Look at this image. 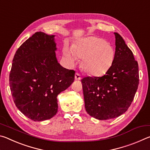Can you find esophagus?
<instances>
[{
  "label": "esophagus",
  "mask_w": 150,
  "mask_h": 150,
  "mask_svg": "<svg viewBox=\"0 0 150 150\" xmlns=\"http://www.w3.org/2000/svg\"><path fill=\"white\" fill-rule=\"evenodd\" d=\"M75 79L76 80H81V75L79 74L78 73H76L75 75Z\"/></svg>",
  "instance_id": "esophagus-1"
}]
</instances>
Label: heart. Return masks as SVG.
<instances>
[{
	"label": "heart",
	"instance_id": "heart-1",
	"mask_svg": "<svg viewBox=\"0 0 150 150\" xmlns=\"http://www.w3.org/2000/svg\"><path fill=\"white\" fill-rule=\"evenodd\" d=\"M65 55L72 65L76 63L77 57L83 59V67L85 71L99 76L111 67L115 59V50L106 40L92 36L82 39L73 48L67 47Z\"/></svg>",
	"mask_w": 150,
	"mask_h": 150
}]
</instances>
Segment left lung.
Here are the masks:
<instances>
[{"label": "left lung", "mask_w": 150, "mask_h": 150, "mask_svg": "<svg viewBox=\"0 0 150 150\" xmlns=\"http://www.w3.org/2000/svg\"><path fill=\"white\" fill-rule=\"evenodd\" d=\"M115 35V59L102 77H87L83 83L85 107L100 120L118 117L130 107L139 84L138 64L121 35Z\"/></svg>", "instance_id": "1"}]
</instances>
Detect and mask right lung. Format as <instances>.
Masks as SVG:
<instances>
[{"mask_svg": "<svg viewBox=\"0 0 150 150\" xmlns=\"http://www.w3.org/2000/svg\"><path fill=\"white\" fill-rule=\"evenodd\" d=\"M55 35L35 32L16 51L9 77L14 102L34 121L57 112V96L72 84L75 71L63 67L56 57Z\"/></svg>", "mask_w": 150, "mask_h": 150, "instance_id": "add662e5", "label": "right lung"}]
</instances>
